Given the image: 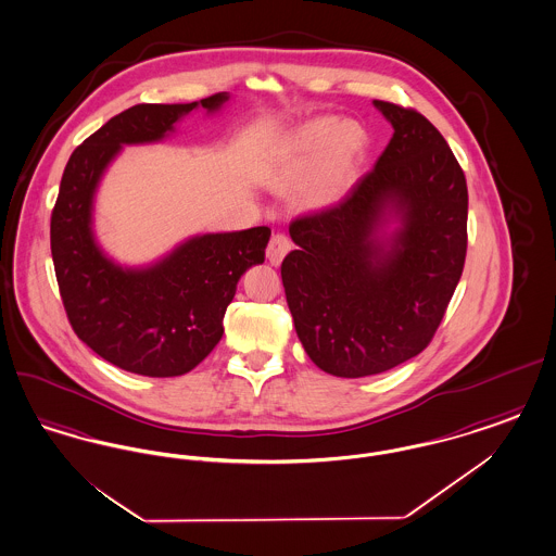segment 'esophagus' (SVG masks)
<instances>
[{"mask_svg": "<svg viewBox=\"0 0 556 556\" xmlns=\"http://www.w3.org/2000/svg\"><path fill=\"white\" fill-rule=\"evenodd\" d=\"M291 250V241L283 233L273 236L266 248V258L270 265H281V261L286 258V254Z\"/></svg>", "mask_w": 556, "mask_h": 556, "instance_id": "34e87169", "label": "esophagus"}]
</instances>
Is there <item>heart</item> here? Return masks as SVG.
Returning <instances> with one entry per match:
<instances>
[{
    "instance_id": "heart-1",
    "label": "heart",
    "mask_w": 556,
    "mask_h": 556,
    "mask_svg": "<svg viewBox=\"0 0 556 556\" xmlns=\"http://www.w3.org/2000/svg\"><path fill=\"white\" fill-rule=\"evenodd\" d=\"M367 150L369 132L358 121L318 116L295 129L266 179L281 193L300 189L304 211H327L344 200Z\"/></svg>"
}]
</instances>
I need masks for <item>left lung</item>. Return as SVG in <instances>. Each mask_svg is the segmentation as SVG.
Returning a JSON list of instances; mask_svg holds the SVG:
<instances>
[{
  "instance_id": "obj_1",
  "label": "left lung",
  "mask_w": 556,
  "mask_h": 556,
  "mask_svg": "<svg viewBox=\"0 0 556 556\" xmlns=\"http://www.w3.org/2000/svg\"><path fill=\"white\" fill-rule=\"evenodd\" d=\"M394 135L344 200L290 225L281 265L295 333L318 369L367 377L424 352L467 254V181L424 114L372 100Z\"/></svg>"
}]
</instances>
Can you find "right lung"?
<instances>
[{"label":"right lung","instance_id":"obj_1","mask_svg":"<svg viewBox=\"0 0 556 556\" xmlns=\"http://www.w3.org/2000/svg\"><path fill=\"white\" fill-rule=\"evenodd\" d=\"M231 100L137 104L87 137L68 160L52 212V258L68 320L96 354L146 377L198 367L223 338L241 275L265 263L268 227L198 233L150 265L114 261L96 236V195L125 146L160 143L193 110L212 116Z\"/></svg>","mask_w":556,"mask_h":556}]
</instances>
